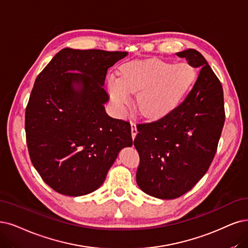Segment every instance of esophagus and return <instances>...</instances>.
Masks as SVG:
<instances>
[{"label":"esophagus","mask_w":248,"mask_h":248,"mask_svg":"<svg viewBox=\"0 0 248 248\" xmlns=\"http://www.w3.org/2000/svg\"><path fill=\"white\" fill-rule=\"evenodd\" d=\"M131 131H132V137L134 139L136 135H137V133H138V131H137V127H136V124L134 122H131Z\"/></svg>","instance_id":"34e87169"}]
</instances>
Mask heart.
Here are the masks:
<instances>
[{
    "mask_svg": "<svg viewBox=\"0 0 248 248\" xmlns=\"http://www.w3.org/2000/svg\"><path fill=\"white\" fill-rule=\"evenodd\" d=\"M121 78L110 76L108 89L114 103L123 107L131 93H138L140 111L150 117L168 113L194 84L196 71L191 64H172L160 59L136 60L121 67Z\"/></svg>",
    "mask_w": 248,
    "mask_h": 248,
    "instance_id": "obj_1",
    "label": "heart"
}]
</instances>
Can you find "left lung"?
<instances>
[{"label": "left lung", "instance_id": "left-lung-1", "mask_svg": "<svg viewBox=\"0 0 248 248\" xmlns=\"http://www.w3.org/2000/svg\"><path fill=\"white\" fill-rule=\"evenodd\" d=\"M177 55L200 68L193 88L167 115L137 125L134 140L140 156L137 184L160 199L182 196L205 175L225 123L223 87L205 58L194 49Z\"/></svg>", "mask_w": 248, "mask_h": 248}]
</instances>
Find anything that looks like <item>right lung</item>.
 Returning <instances> with one entry per match:
<instances>
[{
    "label": "right lung",
    "instance_id": "right-lung-1",
    "mask_svg": "<svg viewBox=\"0 0 248 248\" xmlns=\"http://www.w3.org/2000/svg\"><path fill=\"white\" fill-rule=\"evenodd\" d=\"M126 55L65 48L35 78L25 110L27 148L44 182L60 194L98 189L118 152L133 145L130 123L104 107L107 70Z\"/></svg>",
    "mask_w": 248,
    "mask_h": 248
}]
</instances>
